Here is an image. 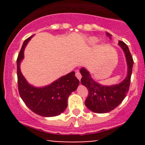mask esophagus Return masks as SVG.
I'll list each match as a JSON object with an SVG mask.
<instances>
[{"label": "esophagus", "mask_w": 145, "mask_h": 145, "mask_svg": "<svg viewBox=\"0 0 145 145\" xmlns=\"http://www.w3.org/2000/svg\"><path fill=\"white\" fill-rule=\"evenodd\" d=\"M76 78H77L79 80H80L81 78H82V76H81V74H80V71H77V72L76 73Z\"/></svg>", "instance_id": "34e87169"}]
</instances>
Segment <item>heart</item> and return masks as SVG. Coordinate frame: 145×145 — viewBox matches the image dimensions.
Returning <instances> with one entry per match:
<instances>
[{"label": "heart", "mask_w": 145, "mask_h": 145, "mask_svg": "<svg viewBox=\"0 0 145 145\" xmlns=\"http://www.w3.org/2000/svg\"><path fill=\"white\" fill-rule=\"evenodd\" d=\"M97 41V39L96 37H89V39H87V44L89 45H93L95 44Z\"/></svg>", "instance_id": "b5f03b06"}]
</instances>
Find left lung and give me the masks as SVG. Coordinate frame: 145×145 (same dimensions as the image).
Listing matches in <instances>:
<instances>
[{"label": "left lung", "instance_id": "8db88e82", "mask_svg": "<svg viewBox=\"0 0 145 145\" xmlns=\"http://www.w3.org/2000/svg\"><path fill=\"white\" fill-rule=\"evenodd\" d=\"M106 35L111 39L110 34L107 33ZM119 46L124 52L127 65V76L121 83L111 86L101 85L91 78L85 68L82 67L80 70L82 76L80 82L89 91L85 105L93 112L101 114L112 111L122 102L129 91L134 61L127 45L119 41Z\"/></svg>", "mask_w": 145, "mask_h": 145}]
</instances>
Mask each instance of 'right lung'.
Instances as JSON below:
<instances>
[{
	"label": "right lung",
	"mask_w": 145,
	"mask_h": 145,
	"mask_svg": "<svg viewBox=\"0 0 145 145\" xmlns=\"http://www.w3.org/2000/svg\"><path fill=\"white\" fill-rule=\"evenodd\" d=\"M33 36L24 41L18 56L17 76L20 95L28 108L38 115L45 117L59 115L66 109L68 97L76 91L80 82L74 71H71L44 87H35L29 84L22 74L20 63L24 59V48Z\"/></svg>",
	"instance_id": "right-lung-1"
}]
</instances>
